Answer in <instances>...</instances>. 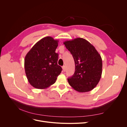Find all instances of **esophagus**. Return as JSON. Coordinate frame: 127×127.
<instances>
[{
    "label": "esophagus",
    "instance_id": "34e87169",
    "mask_svg": "<svg viewBox=\"0 0 127 127\" xmlns=\"http://www.w3.org/2000/svg\"><path fill=\"white\" fill-rule=\"evenodd\" d=\"M62 69H63V70L64 71H66V66H65V65H64V66H62Z\"/></svg>",
    "mask_w": 127,
    "mask_h": 127
}]
</instances>
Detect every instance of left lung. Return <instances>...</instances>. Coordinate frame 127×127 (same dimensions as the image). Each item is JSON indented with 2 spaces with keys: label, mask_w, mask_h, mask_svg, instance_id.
<instances>
[{
  "label": "left lung",
  "mask_w": 127,
  "mask_h": 127,
  "mask_svg": "<svg viewBox=\"0 0 127 127\" xmlns=\"http://www.w3.org/2000/svg\"><path fill=\"white\" fill-rule=\"evenodd\" d=\"M71 53L75 64L74 75L67 79L69 85L81 93L94 89L101 78L102 59L94 46L82 38L64 42Z\"/></svg>",
  "instance_id": "8db88e82"
}]
</instances>
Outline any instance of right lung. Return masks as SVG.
<instances>
[{
    "instance_id": "obj_1",
    "label": "right lung",
    "mask_w": 127,
    "mask_h": 127,
    "mask_svg": "<svg viewBox=\"0 0 127 127\" xmlns=\"http://www.w3.org/2000/svg\"><path fill=\"white\" fill-rule=\"evenodd\" d=\"M59 41L47 36L38 41L25 58L26 75L30 84L36 89H45L54 84L62 70L58 65L56 50Z\"/></svg>"
}]
</instances>
